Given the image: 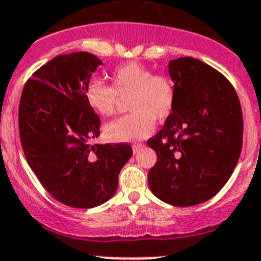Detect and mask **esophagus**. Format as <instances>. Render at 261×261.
<instances>
[{"label": "esophagus", "instance_id": "34e87169", "mask_svg": "<svg viewBox=\"0 0 261 261\" xmlns=\"http://www.w3.org/2000/svg\"><path fill=\"white\" fill-rule=\"evenodd\" d=\"M145 146V145L144 144H142V142H140V144H135V145H133V151H135V153H138V151H140V150H141V149H142V147H144Z\"/></svg>", "mask_w": 261, "mask_h": 261}]
</instances>
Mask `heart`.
Returning <instances> with one entry per match:
<instances>
[{
  "label": "heart",
  "instance_id": "obj_1",
  "mask_svg": "<svg viewBox=\"0 0 261 261\" xmlns=\"http://www.w3.org/2000/svg\"><path fill=\"white\" fill-rule=\"evenodd\" d=\"M86 100L102 116L116 114L120 99H129L130 115L111 121L105 126L108 140L132 142L150 136L155 121H165L174 110L176 89L166 74H154L140 62H126L112 71V85L98 78L85 87Z\"/></svg>",
  "mask_w": 261,
  "mask_h": 261
}]
</instances>
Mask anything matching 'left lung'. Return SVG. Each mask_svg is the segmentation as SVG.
<instances>
[{"instance_id": "obj_1", "label": "left lung", "mask_w": 261, "mask_h": 261, "mask_svg": "<svg viewBox=\"0 0 261 261\" xmlns=\"http://www.w3.org/2000/svg\"><path fill=\"white\" fill-rule=\"evenodd\" d=\"M176 100L163 128L147 145L156 163L147 174L151 192L167 204L192 206L220 192L238 163L243 115L230 81L193 57L168 62Z\"/></svg>"}]
</instances>
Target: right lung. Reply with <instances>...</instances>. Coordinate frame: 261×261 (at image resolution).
Segmentation results:
<instances>
[{"label": "right lung", "mask_w": 261, "mask_h": 261, "mask_svg": "<svg viewBox=\"0 0 261 261\" xmlns=\"http://www.w3.org/2000/svg\"><path fill=\"white\" fill-rule=\"evenodd\" d=\"M102 61L87 52L60 55L23 87L19 137L30 167L57 201L89 209L116 192L119 172L132 156L128 144L91 145L100 119L85 87Z\"/></svg>", "instance_id": "1"}]
</instances>
